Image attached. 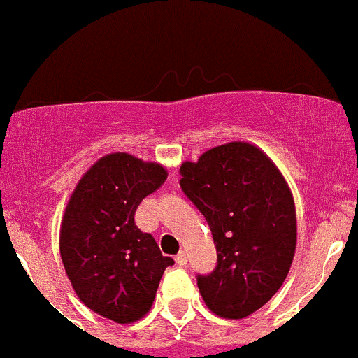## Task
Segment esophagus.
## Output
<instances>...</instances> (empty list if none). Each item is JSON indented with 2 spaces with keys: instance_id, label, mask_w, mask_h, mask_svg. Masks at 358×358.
I'll return each instance as SVG.
<instances>
[{
  "instance_id": "34e87169",
  "label": "esophagus",
  "mask_w": 358,
  "mask_h": 358,
  "mask_svg": "<svg viewBox=\"0 0 358 358\" xmlns=\"http://www.w3.org/2000/svg\"><path fill=\"white\" fill-rule=\"evenodd\" d=\"M176 263H178L179 266H186L187 256H186V252H184V250H180L178 256H176Z\"/></svg>"
}]
</instances>
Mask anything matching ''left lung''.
<instances>
[{
    "label": "left lung",
    "instance_id": "left-lung-1",
    "mask_svg": "<svg viewBox=\"0 0 358 358\" xmlns=\"http://www.w3.org/2000/svg\"><path fill=\"white\" fill-rule=\"evenodd\" d=\"M184 194L207 219L217 266L198 275L208 310L245 318L282 287L296 252L298 226L289 184L249 143L222 144L180 165Z\"/></svg>",
    "mask_w": 358,
    "mask_h": 358
}]
</instances>
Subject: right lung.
Masks as SVG:
<instances>
[{
	"mask_svg": "<svg viewBox=\"0 0 358 358\" xmlns=\"http://www.w3.org/2000/svg\"><path fill=\"white\" fill-rule=\"evenodd\" d=\"M165 179L160 164L111 153L85 172L67 201L59 240L67 278L85 306L116 324L150 311L165 268L174 264L134 221Z\"/></svg>",
	"mask_w": 358,
	"mask_h": 358,
	"instance_id": "obj_1",
	"label": "right lung"
}]
</instances>
